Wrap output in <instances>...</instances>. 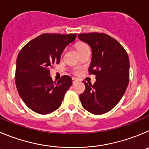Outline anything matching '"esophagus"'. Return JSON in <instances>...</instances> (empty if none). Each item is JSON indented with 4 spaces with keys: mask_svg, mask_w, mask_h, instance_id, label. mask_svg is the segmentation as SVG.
Returning a JSON list of instances; mask_svg holds the SVG:
<instances>
[{
    "mask_svg": "<svg viewBox=\"0 0 149 149\" xmlns=\"http://www.w3.org/2000/svg\"><path fill=\"white\" fill-rule=\"evenodd\" d=\"M73 84H76V83H77L78 81H79V79H76V78H73Z\"/></svg>",
    "mask_w": 149,
    "mask_h": 149,
    "instance_id": "obj_1",
    "label": "esophagus"
}]
</instances>
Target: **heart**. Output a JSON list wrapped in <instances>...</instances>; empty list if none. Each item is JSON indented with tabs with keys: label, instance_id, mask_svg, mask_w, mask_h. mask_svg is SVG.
<instances>
[{
	"label": "heart",
	"instance_id": "heart-1",
	"mask_svg": "<svg viewBox=\"0 0 149 149\" xmlns=\"http://www.w3.org/2000/svg\"><path fill=\"white\" fill-rule=\"evenodd\" d=\"M76 48H77L78 51H79V53L80 51H83V50L86 49V48H88L89 47L87 46V45L84 44V43H79V44H78V45H77ZM75 73H79V70H75Z\"/></svg>",
	"mask_w": 149,
	"mask_h": 149
}]
</instances>
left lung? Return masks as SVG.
Masks as SVG:
<instances>
[{
    "label": "left lung",
    "mask_w": 149,
    "mask_h": 149,
    "mask_svg": "<svg viewBox=\"0 0 149 149\" xmlns=\"http://www.w3.org/2000/svg\"><path fill=\"white\" fill-rule=\"evenodd\" d=\"M81 41L92 49L89 71L96 76L94 84H85L79 95L82 107L95 115L113 109L124 95L129 81V59L118 42L104 33L80 34Z\"/></svg>",
    "instance_id": "8db88e82"
}]
</instances>
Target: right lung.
<instances>
[{
  "label": "right lung",
  "instance_id": "add662e5",
  "mask_svg": "<svg viewBox=\"0 0 149 149\" xmlns=\"http://www.w3.org/2000/svg\"><path fill=\"white\" fill-rule=\"evenodd\" d=\"M76 34H43L28 42L16 61L15 83L26 106L41 115L51 113L61 106L72 79L62 76L53 81L50 68L59 64L62 52L76 39Z\"/></svg>",
  "mask_w": 149,
  "mask_h": 149
}]
</instances>
